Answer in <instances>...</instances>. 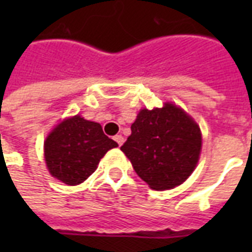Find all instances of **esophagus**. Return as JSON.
<instances>
[{"label": "esophagus", "instance_id": "esophagus-1", "mask_svg": "<svg viewBox=\"0 0 252 252\" xmlns=\"http://www.w3.org/2000/svg\"><path fill=\"white\" fill-rule=\"evenodd\" d=\"M114 140L116 142H118L119 146H122L123 144H124V137H123L122 134H116V136H115V137H114Z\"/></svg>", "mask_w": 252, "mask_h": 252}]
</instances>
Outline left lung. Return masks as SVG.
<instances>
[{
    "label": "left lung",
    "mask_w": 252,
    "mask_h": 252,
    "mask_svg": "<svg viewBox=\"0 0 252 252\" xmlns=\"http://www.w3.org/2000/svg\"><path fill=\"white\" fill-rule=\"evenodd\" d=\"M122 152L134 171L153 189H170L186 182L199 162L201 132L180 107L142 108L130 126Z\"/></svg>",
    "instance_id": "1"
}]
</instances>
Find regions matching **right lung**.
Masks as SVG:
<instances>
[{
  "mask_svg": "<svg viewBox=\"0 0 252 252\" xmlns=\"http://www.w3.org/2000/svg\"><path fill=\"white\" fill-rule=\"evenodd\" d=\"M118 142L103 133L99 123L76 115L59 123L44 141L49 174L68 186L82 183L96 170L100 158Z\"/></svg>",
  "mask_w": 252,
  "mask_h": 252,
  "instance_id": "right-lung-1",
  "label": "right lung"
}]
</instances>
